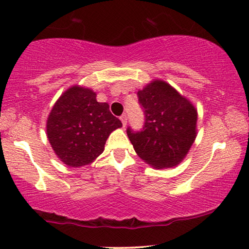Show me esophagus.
Wrapping results in <instances>:
<instances>
[{"label": "esophagus", "mask_w": 249, "mask_h": 249, "mask_svg": "<svg viewBox=\"0 0 249 249\" xmlns=\"http://www.w3.org/2000/svg\"><path fill=\"white\" fill-rule=\"evenodd\" d=\"M120 120L122 121V124H123V126H125L126 123H127V117H126L125 114L122 115V116L120 117Z\"/></svg>", "instance_id": "obj_1"}]
</instances>
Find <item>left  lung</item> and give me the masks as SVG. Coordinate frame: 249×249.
<instances>
[{
    "mask_svg": "<svg viewBox=\"0 0 249 249\" xmlns=\"http://www.w3.org/2000/svg\"><path fill=\"white\" fill-rule=\"evenodd\" d=\"M144 108L141 132L127 128L135 152L156 169L173 168L187 156L196 139L197 110L191 100L163 80H152L138 91Z\"/></svg>",
    "mask_w": 249,
    "mask_h": 249,
    "instance_id": "1",
    "label": "left lung"
}]
</instances>
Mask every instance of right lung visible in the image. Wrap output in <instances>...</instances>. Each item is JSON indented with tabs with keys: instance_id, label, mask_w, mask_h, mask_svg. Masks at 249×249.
I'll use <instances>...</instances> for the list:
<instances>
[{
	"instance_id": "right-lung-1",
	"label": "right lung",
	"mask_w": 249,
	"mask_h": 249,
	"mask_svg": "<svg viewBox=\"0 0 249 249\" xmlns=\"http://www.w3.org/2000/svg\"><path fill=\"white\" fill-rule=\"evenodd\" d=\"M92 89L75 85L56 100L47 117L48 141L58 159L69 167L93 162L104 152L110 133L122 122L107 103H98Z\"/></svg>"
}]
</instances>
